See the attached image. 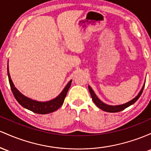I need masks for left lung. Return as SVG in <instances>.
Returning a JSON list of instances; mask_svg holds the SVG:
<instances>
[{
	"instance_id": "8db88e82",
	"label": "left lung",
	"mask_w": 151,
	"mask_h": 151,
	"mask_svg": "<svg viewBox=\"0 0 151 151\" xmlns=\"http://www.w3.org/2000/svg\"><path fill=\"white\" fill-rule=\"evenodd\" d=\"M144 86H145V83L143 84V88H142L141 90H140V92L138 93V94L137 95V96H135L133 99H132L131 101H128V103H124V104L117 105V106H111V105L106 104V103H103V101H101V100H100L99 98L97 97V96L95 94L93 90L91 88V87L90 86H88V89L90 91V93H91V98H92V99H93V101L95 104H96L98 108H101V109L103 110V111H106V112L116 113V112H119V111H123V110H124L125 108H128V106H131V105H133V103L136 102L137 100H138V98H140V96H141L142 92H143V88H144Z\"/></svg>"
}]
</instances>
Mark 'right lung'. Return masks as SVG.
Returning <instances> with one entry per match:
<instances>
[{
  "label": "right lung",
  "instance_id": "right-lung-1",
  "mask_svg": "<svg viewBox=\"0 0 151 151\" xmlns=\"http://www.w3.org/2000/svg\"><path fill=\"white\" fill-rule=\"evenodd\" d=\"M8 80H9V83L11 86V88L13 93V96L16 98V101L19 103L20 105H21L23 108L29 110V111H33L35 113L38 114H48L54 111H57L60 106H62L64 102L65 96H66L68 91L70 88L71 82L72 80H70L68 83V84L65 86L62 92L60 93L57 97H55L53 99L48 101H38L35 100L31 99V98L26 97L24 95L22 94L18 89L15 87L13 81L11 80V76L9 73V68H8Z\"/></svg>",
  "mask_w": 151,
  "mask_h": 151
}]
</instances>
